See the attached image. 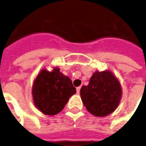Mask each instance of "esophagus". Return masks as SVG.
I'll list each match as a JSON object with an SVG mask.
<instances>
[{
	"instance_id": "34e87169",
	"label": "esophagus",
	"mask_w": 146,
	"mask_h": 146,
	"mask_svg": "<svg viewBox=\"0 0 146 146\" xmlns=\"http://www.w3.org/2000/svg\"><path fill=\"white\" fill-rule=\"evenodd\" d=\"M80 87H77V88H76V92H77V93H80Z\"/></svg>"
}]
</instances>
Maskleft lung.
I'll use <instances>...</instances> for the list:
<instances>
[{
  "label": "left lung",
  "mask_w": 146,
  "mask_h": 146,
  "mask_svg": "<svg viewBox=\"0 0 146 146\" xmlns=\"http://www.w3.org/2000/svg\"><path fill=\"white\" fill-rule=\"evenodd\" d=\"M120 84L110 71L95 72L88 85L80 89L81 99L88 112L105 116L116 110L121 98Z\"/></svg>",
  "instance_id": "1"
}]
</instances>
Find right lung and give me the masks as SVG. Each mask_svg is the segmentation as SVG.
Here are the masks:
<instances>
[{
    "mask_svg": "<svg viewBox=\"0 0 146 146\" xmlns=\"http://www.w3.org/2000/svg\"><path fill=\"white\" fill-rule=\"evenodd\" d=\"M76 92L72 80L60 73L58 68L51 72L43 70L33 83V102L44 114L52 116L63 110Z\"/></svg>",
    "mask_w": 146,
    "mask_h": 146,
    "instance_id": "obj_1",
    "label": "right lung"
}]
</instances>
